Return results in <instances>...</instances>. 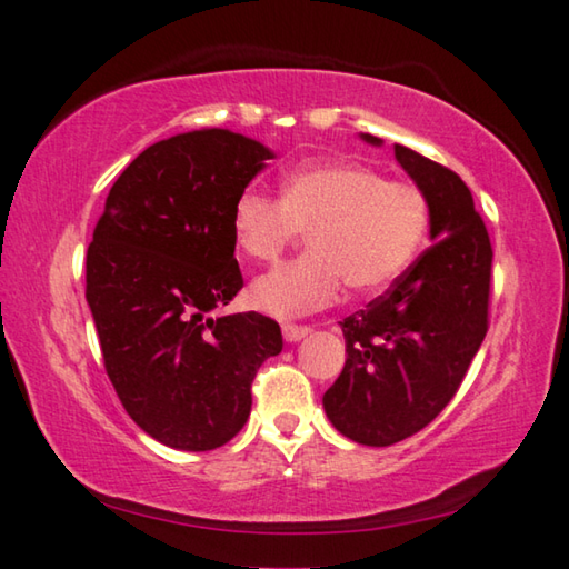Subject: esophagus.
Here are the masks:
<instances>
[{
  "instance_id": "esophagus-1",
  "label": "esophagus",
  "mask_w": 569,
  "mask_h": 569,
  "mask_svg": "<svg viewBox=\"0 0 569 569\" xmlns=\"http://www.w3.org/2000/svg\"><path fill=\"white\" fill-rule=\"evenodd\" d=\"M311 333V326H298V323H283V339L286 341H301Z\"/></svg>"
}]
</instances>
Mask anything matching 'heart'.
Instances as JSON below:
<instances>
[{"instance_id": "b5f03b06", "label": "heart", "mask_w": 569, "mask_h": 569, "mask_svg": "<svg viewBox=\"0 0 569 569\" xmlns=\"http://www.w3.org/2000/svg\"><path fill=\"white\" fill-rule=\"evenodd\" d=\"M230 228L236 246L263 263L311 230L308 253L250 286L258 311L288 319L333 303L346 281L373 293L401 276L427 238L429 200L413 182L387 180L369 166L319 160L288 170L281 198L246 186L233 200Z\"/></svg>"}]
</instances>
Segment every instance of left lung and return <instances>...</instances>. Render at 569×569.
Wrapping results in <instances>:
<instances>
[{"instance_id": "left-lung-1", "label": "left lung", "mask_w": 569, "mask_h": 569, "mask_svg": "<svg viewBox=\"0 0 569 569\" xmlns=\"http://www.w3.org/2000/svg\"><path fill=\"white\" fill-rule=\"evenodd\" d=\"M381 146L373 134H361ZM429 200L431 243L383 296L346 316V363L323 393L343 437L389 447L417 435L455 399L489 329L492 243L455 170L393 146Z\"/></svg>"}]
</instances>
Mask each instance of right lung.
<instances>
[{
  "mask_svg": "<svg viewBox=\"0 0 569 569\" xmlns=\"http://www.w3.org/2000/svg\"><path fill=\"white\" fill-rule=\"evenodd\" d=\"M273 152L210 128L142 150L104 200L88 248V296L104 371L160 445L210 451L250 413V383L281 353L263 313L216 316L243 288L233 200Z\"/></svg>",
  "mask_w": 569,
  "mask_h": 569,
  "instance_id": "1",
  "label": "right lung"
}]
</instances>
